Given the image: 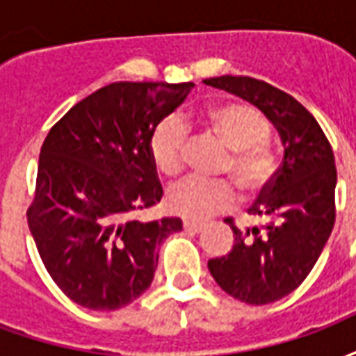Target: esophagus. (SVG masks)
<instances>
[{
    "label": "esophagus",
    "mask_w": 356,
    "mask_h": 356,
    "mask_svg": "<svg viewBox=\"0 0 356 356\" xmlns=\"http://www.w3.org/2000/svg\"><path fill=\"white\" fill-rule=\"evenodd\" d=\"M183 229L185 231H191V232H200L202 229H204V223H200V221H183Z\"/></svg>",
    "instance_id": "esophagus-1"
}]
</instances>
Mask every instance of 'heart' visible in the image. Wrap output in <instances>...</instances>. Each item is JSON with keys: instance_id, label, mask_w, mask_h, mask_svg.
<instances>
[{"instance_id": "1", "label": "heart", "mask_w": 356, "mask_h": 356, "mask_svg": "<svg viewBox=\"0 0 356 356\" xmlns=\"http://www.w3.org/2000/svg\"><path fill=\"white\" fill-rule=\"evenodd\" d=\"M206 125L231 152L223 162L234 183L248 194L265 188L273 175V160L265 150L268 125L252 106L240 102L217 104L206 112ZM186 140L185 124L175 116L162 120L150 135L148 150L160 173L175 177L183 168V148ZM234 204V188L225 181L186 179L170 193L171 209L183 217L206 219L229 209Z\"/></svg>"}]
</instances>
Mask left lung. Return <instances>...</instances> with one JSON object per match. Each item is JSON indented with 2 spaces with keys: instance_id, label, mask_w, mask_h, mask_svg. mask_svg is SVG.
Instances as JSON below:
<instances>
[{
  "instance_id": "1",
  "label": "left lung",
  "mask_w": 356,
  "mask_h": 356,
  "mask_svg": "<svg viewBox=\"0 0 356 356\" xmlns=\"http://www.w3.org/2000/svg\"><path fill=\"white\" fill-rule=\"evenodd\" d=\"M206 86L225 89L265 114L280 135L282 165L259 194L250 216L263 229L234 232V246L208 268L229 296L250 305L286 298L303 282L328 242L336 221V160L313 114L291 95L248 76H219Z\"/></svg>"
}]
</instances>
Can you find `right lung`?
Returning a JSON list of instances; mask_svg holds the SVG:
<instances>
[{"label":"right lung","instance_id":"obj_1","mask_svg":"<svg viewBox=\"0 0 356 356\" xmlns=\"http://www.w3.org/2000/svg\"><path fill=\"white\" fill-rule=\"evenodd\" d=\"M193 81H116L74 104L43 140L26 211L43 265L74 303L129 305L152 284L158 248L183 229L177 217L133 221L162 200L148 143Z\"/></svg>","mask_w":356,"mask_h":356}]
</instances>
